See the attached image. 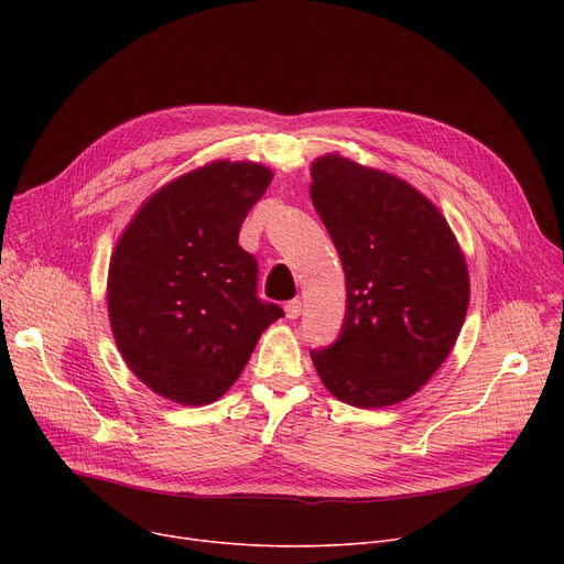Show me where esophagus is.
I'll return each mask as SVG.
<instances>
[{"instance_id": "34e87169", "label": "esophagus", "mask_w": 564, "mask_h": 564, "mask_svg": "<svg viewBox=\"0 0 564 564\" xmlns=\"http://www.w3.org/2000/svg\"><path fill=\"white\" fill-rule=\"evenodd\" d=\"M302 300H292V302H288L285 304V317L288 319H297L300 315H302Z\"/></svg>"}]
</instances>
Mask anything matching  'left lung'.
Here are the masks:
<instances>
[{"label":"left lung","mask_w":564,"mask_h":564,"mask_svg":"<svg viewBox=\"0 0 564 564\" xmlns=\"http://www.w3.org/2000/svg\"><path fill=\"white\" fill-rule=\"evenodd\" d=\"M311 177L347 285L338 340L313 349V366L340 402L398 404L455 347L470 294L464 253L436 205L387 171L334 153Z\"/></svg>","instance_id":"obj_1"}]
</instances>
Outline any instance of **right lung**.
<instances>
[{
  "label": "right lung",
  "instance_id": "right-lung-1",
  "mask_svg": "<svg viewBox=\"0 0 564 564\" xmlns=\"http://www.w3.org/2000/svg\"><path fill=\"white\" fill-rule=\"evenodd\" d=\"M272 169L217 160L148 198L118 240L107 276L111 334L128 368L158 395L219 400L283 317L258 300V262L237 237Z\"/></svg>",
  "mask_w": 564,
  "mask_h": 564
}]
</instances>
